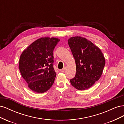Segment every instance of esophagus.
Returning a JSON list of instances; mask_svg holds the SVG:
<instances>
[{
  "instance_id": "34e87169",
  "label": "esophagus",
  "mask_w": 124,
  "mask_h": 124,
  "mask_svg": "<svg viewBox=\"0 0 124 124\" xmlns=\"http://www.w3.org/2000/svg\"><path fill=\"white\" fill-rule=\"evenodd\" d=\"M66 68L65 67V68H63V69H62L61 70V71H62V72H65V71L66 70Z\"/></svg>"
}]
</instances>
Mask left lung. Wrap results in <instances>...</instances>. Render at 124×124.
<instances>
[{"label":"left lung","instance_id":"1","mask_svg":"<svg viewBox=\"0 0 124 124\" xmlns=\"http://www.w3.org/2000/svg\"><path fill=\"white\" fill-rule=\"evenodd\" d=\"M68 42L76 64V76L70 83L80 91L87 89L102 74L106 63L103 54L98 46L83 37H71Z\"/></svg>","mask_w":124,"mask_h":124}]
</instances>
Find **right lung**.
I'll return each instance as SVG.
<instances>
[{
  "instance_id": "1",
  "label": "right lung",
  "mask_w": 124,
  "mask_h": 124,
  "mask_svg": "<svg viewBox=\"0 0 124 124\" xmlns=\"http://www.w3.org/2000/svg\"><path fill=\"white\" fill-rule=\"evenodd\" d=\"M60 40L42 37L22 52L19 69L28 87L37 93H43L53 85L56 73L53 68V51Z\"/></svg>"
}]
</instances>
